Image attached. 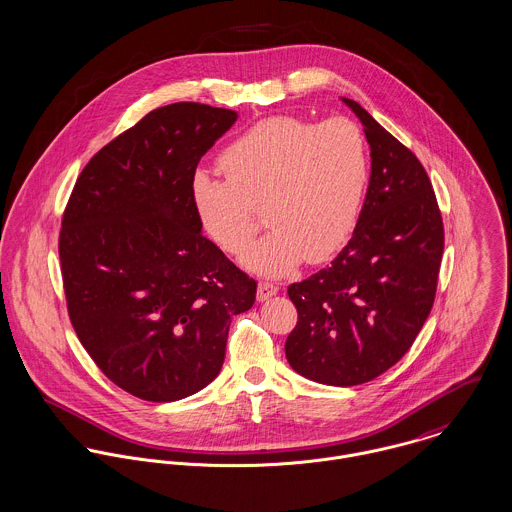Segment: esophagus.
Wrapping results in <instances>:
<instances>
[{"label": "esophagus", "instance_id": "34e87169", "mask_svg": "<svg viewBox=\"0 0 512 512\" xmlns=\"http://www.w3.org/2000/svg\"><path fill=\"white\" fill-rule=\"evenodd\" d=\"M278 293V285L270 283V281H260L258 283V301H266L270 297H274Z\"/></svg>", "mask_w": 512, "mask_h": 512}]
</instances>
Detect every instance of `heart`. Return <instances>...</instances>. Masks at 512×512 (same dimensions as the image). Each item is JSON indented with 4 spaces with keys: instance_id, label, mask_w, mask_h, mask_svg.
I'll list each match as a JSON object with an SVG mask.
<instances>
[{
    "instance_id": "1",
    "label": "heart",
    "mask_w": 512,
    "mask_h": 512,
    "mask_svg": "<svg viewBox=\"0 0 512 512\" xmlns=\"http://www.w3.org/2000/svg\"><path fill=\"white\" fill-rule=\"evenodd\" d=\"M227 180L195 172L189 195L205 234L225 252H244L258 231L250 205L266 203L272 231L242 258L262 276H283L303 258L323 262L354 233L370 178L362 131L344 117L311 123L270 117L221 154Z\"/></svg>"
}]
</instances>
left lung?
Listing matches in <instances>:
<instances>
[{
	"label": "left lung",
	"instance_id": "left-lung-1",
	"mask_svg": "<svg viewBox=\"0 0 512 512\" xmlns=\"http://www.w3.org/2000/svg\"><path fill=\"white\" fill-rule=\"evenodd\" d=\"M372 174L358 225L330 266L289 285L299 321L289 366L317 383L372 381L413 346L436 295L444 225L419 158L354 99Z\"/></svg>",
	"mask_w": 512,
	"mask_h": 512
}]
</instances>
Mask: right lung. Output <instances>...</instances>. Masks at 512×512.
I'll return each instance as SVG.
<instances>
[{
	"label": "right lung",
	"mask_w": 512,
	"mask_h": 512,
	"mask_svg": "<svg viewBox=\"0 0 512 512\" xmlns=\"http://www.w3.org/2000/svg\"><path fill=\"white\" fill-rule=\"evenodd\" d=\"M238 119L180 101L158 107L82 170L58 254L72 326L127 393L170 403L223 368L233 315L256 281L201 234L189 186L201 156Z\"/></svg>",
	"instance_id": "add662e5"
}]
</instances>
